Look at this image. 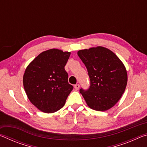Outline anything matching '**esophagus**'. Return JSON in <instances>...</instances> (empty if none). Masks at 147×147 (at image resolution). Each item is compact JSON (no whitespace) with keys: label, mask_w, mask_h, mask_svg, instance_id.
I'll return each instance as SVG.
<instances>
[{"label":"esophagus","mask_w":147,"mask_h":147,"mask_svg":"<svg viewBox=\"0 0 147 147\" xmlns=\"http://www.w3.org/2000/svg\"><path fill=\"white\" fill-rule=\"evenodd\" d=\"M74 88H75L76 90H78V89H79L80 86H79L78 84H75V85H74Z\"/></svg>","instance_id":"obj_1"}]
</instances>
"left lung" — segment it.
Listing matches in <instances>:
<instances>
[{"instance_id":"8db88e82","label":"left lung","mask_w":147,"mask_h":147,"mask_svg":"<svg viewBox=\"0 0 147 147\" xmlns=\"http://www.w3.org/2000/svg\"><path fill=\"white\" fill-rule=\"evenodd\" d=\"M78 55L85 65L90 86L80 92L89 108L108 110L117 102L127 84V72L124 64L112 51L102 47L81 50Z\"/></svg>"}]
</instances>
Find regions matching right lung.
<instances>
[{
	"label": "right lung",
	"instance_id": "add662e5",
	"mask_svg": "<svg viewBox=\"0 0 147 147\" xmlns=\"http://www.w3.org/2000/svg\"><path fill=\"white\" fill-rule=\"evenodd\" d=\"M71 53L58 49L44 51L26 69L23 86L32 104L45 113H54L65 105L73 86L65 70Z\"/></svg>",
	"mask_w": 147,
	"mask_h": 147
}]
</instances>
